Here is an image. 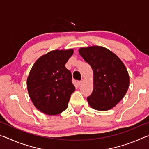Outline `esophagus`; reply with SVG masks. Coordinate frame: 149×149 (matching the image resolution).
Masks as SVG:
<instances>
[{"mask_svg": "<svg viewBox=\"0 0 149 149\" xmlns=\"http://www.w3.org/2000/svg\"><path fill=\"white\" fill-rule=\"evenodd\" d=\"M83 82H84V79H81V81H77V84H78V85H81Z\"/></svg>", "mask_w": 149, "mask_h": 149, "instance_id": "1", "label": "esophagus"}]
</instances>
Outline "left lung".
Returning a JSON list of instances; mask_svg holds the SVG:
<instances>
[{
    "label": "left lung",
    "instance_id": "1",
    "mask_svg": "<svg viewBox=\"0 0 149 149\" xmlns=\"http://www.w3.org/2000/svg\"><path fill=\"white\" fill-rule=\"evenodd\" d=\"M79 54L92 68L93 91L87 97L90 107L97 110H108L115 107L129 88L130 77L119 58L104 47L81 48Z\"/></svg>",
    "mask_w": 149,
    "mask_h": 149
}]
</instances>
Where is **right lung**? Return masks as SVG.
<instances>
[{
	"mask_svg": "<svg viewBox=\"0 0 149 149\" xmlns=\"http://www.w3.org/2000/svg\"><path fill=\"white\" fill-rule=\"evenodd\" d=\"M73 53V49L52 50L40 57L31 68L27 90L35 107L42 113L56 115L67 108L75 88L65 64Z\"/></svg>",
	"mask_w": 149,
	"mask_h": 149,
	"instance_id": "obj_1",
	"label": "right lung"
}]
</instances>
